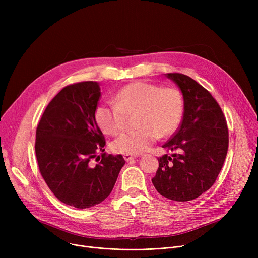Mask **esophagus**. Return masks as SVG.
I'll return each mask as SVG.
<instances>
[{
    "label": "esophagus",
    "mask_w": 258,
    "mask_h": 258,
    "mask_svg": "<svg viewBox=\"0 0 258 258\" xmlns=\"http://www.w3.org/2000/svg\"><path fill=\"white\" fill-rule=\"evenodd\" d=\"M138 156L137 155H124L123 156V158H124V160L126 161V162H130V161H132V160H134V159H136Z\"/></svg>",
    "instance_id": "esophagus-1"
}]
</instances>
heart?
Returning <instances> with one entry per match:
<instances>
[{
  "label": "heart",
  "mask_w": 258,
  "mask_h": 258,
  "mask_svg": "<svg viewBox=\"0 0 258 258\" xmlns=\"http://www.w3.org/2000/svg\"><path fill=\"white\" fill-rule=\"evenodd\" d=\"M111 104H100L95 110V121L106 135L116 136L124 128L125 115L136 114L137 130L122 134L112 143L117 154L136 155L147 151L159 135L169 136L178 128L184 111L179 90L146 81H135L122 87Z\"/></svg>",
  "instance_id": "1"
}]
</instances>
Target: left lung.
<instances>
[{
	"instance_id": "left-lung-1",
	"label": "left lung",
	"mask_w": 258,
	"mask_h": 258,
	"mask_svg": "<svg viewBox=\"0 0 258 258\" xmlns=\"http://www.w3.org/2000/svg\"><path fill=\"white\" fill-rule=\"evenodd\" d=\"M165 76L182 92L184 115L179 130L162 146L179 154L158 158L152 182L163 197L187 202L207 191L218 178L228 152V126L221 106L204 87L184 74Z\"/></svg>"
}]
</instances>
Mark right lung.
<instances>
[{
	"instance_id": "right-lung-1",
	"label": "right lung",
	"mask_w": 258,
	"mask_h": 258,
	"mask_svg": "<svg viewBox=\"0 0 258 258\" xmlns=\"http://www.w3.org/2000/svg\"><path fill=\"white\" fill-rule=\"evenodd\" d=\"M100 96L96 81L64 87L50 101L36 128L40 174L60 202L78 209L100 204L110 196L125 164L121 155L106 154H101L98 164H91L105 145L95 121Z\"/></svg>"
}]
</instances>
